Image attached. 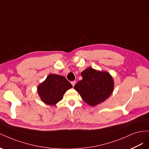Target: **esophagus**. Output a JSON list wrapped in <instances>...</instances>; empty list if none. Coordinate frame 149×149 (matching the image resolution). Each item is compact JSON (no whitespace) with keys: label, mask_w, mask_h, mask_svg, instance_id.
Here are the masks:
<instances>
[{"label":"esophagus","mask_w":149,"mask_h":149,"mask_svg":"<svg viewBox=\"0 0 149 149\" xmlns=\"http://www.w3.org/2000/svg\"><path fill=\"white\" fill-rule=\"evenodd\" d=\"M71 83L72 86H74L75 84H76V81H71Z\"/></svg>","instance_id":"esophagus-1"}]
</instances>
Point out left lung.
<instances>
[{
    "instance_id": "left-lung-1",
    "label": "left lung",
    "mask_w": 149,
    "mask_h": 149,
    "mask_svg": "<svg viewBox=\"0 0 149 149\" xmlns=\"http://www.w3.org/2000/svg\"><path fill=\"white\" fill-rule=\"evenodd\" d=\"M83 79L74 86L84 101L95 106L106 100L114 88L112 76L105 71H99L88 68L81 73Z\"/></svg>"
}]
</instances>
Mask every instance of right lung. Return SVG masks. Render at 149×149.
I'll use <instances>...</instances> for the list:
<instances>
[{
  "instance_id": "right-lung-1",
  "label": "right lung",
  "mask_w": 149,
  "mask_h": 149,
  "mask_svg": "<svg viewBox=\"0 0 149 149\" xmlns=\"http://www.w3.org/2000/svg\"><path fill=\"white\" fill-rule=\"evenodd\" d=\"M73 88L64 76L49 74L37 87V92L42 101L49 106H54L63 98L67 90Z\"/></svg>"
}]
</instances>
